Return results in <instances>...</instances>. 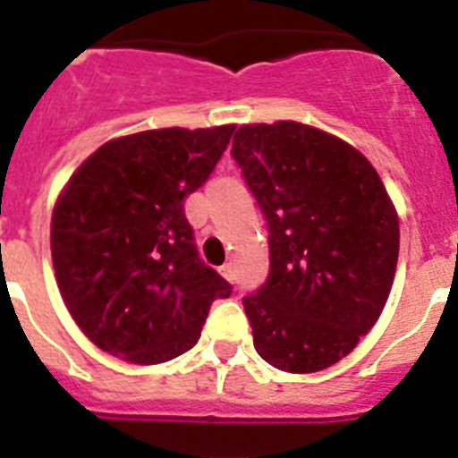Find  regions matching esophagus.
<instances>
[{"instance_id": "obj_1", "label": "esophagus", "mask_w": 458, "mask_h": 458, "mask_svg": "<svg viewBox=\"0 0 458 458\" xmlns=\"http://www.w3.org/2000/svg\"><path fill=\"white\" fill-rule=\"evenodd\" d=\"M221 276H224L228 282H234V268H233V264H224V267H221Z\"/></svg>"}]
</instances>
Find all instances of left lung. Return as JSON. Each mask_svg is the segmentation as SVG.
<instances>
[{"mask_svg": "<svg viewBox=\"0 0 458 458\" xmlns=\"http://www.w3.org/2000/svg\"><path fill=\"white\" fill-rule=\"evenodd\" d=\"M233 157L268 225V277L243 298L255 350L287 373L327 369L386 305L395 208L357 148L307 123H246Z\"/></svg>", "mask_w": 458, "mask_h": 458, "instance_id": "8db88e82", "label": "left lung"}]
</instances>
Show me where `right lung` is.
Here are the masks:
<instances>
[{
	"mask_svg": "<svg viewBox=\"0 0 458 458\" xmlns=\"http://www.w3.org/2000/svg\"><path fill=\"white\" fill-rule=\"evenodd\" d=\"M234 123L160 128L99 147L51 216L58 289L83 335L131 364L194 348L209 305L233 287L205 267L185 203L224 156Z\"/></svg>",
	"mask_w": 458,
	"mask_h": 458,
	"instance_id": "1",
	"label": "right lung"
}]
</instances>
